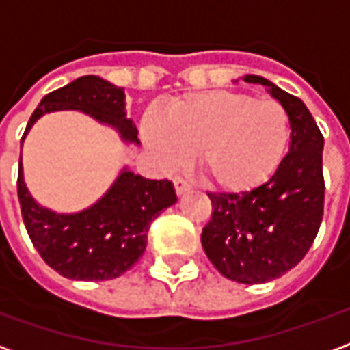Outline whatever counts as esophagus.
<instances>
[{
	"label": "esophagus",
	"mask_w": 350,
	"mask_h": 350,
	"mask_svg": "<svg viewBox=\"0 0 350 350\" xmlns=\"http://www.w3.org/2000/svg\"><path fill=\"white\" fill-rule=\"evenodd\" d=\"M174 189H176V195L178 197H182V195H185L187 191H191V185L185 180H182V178H174Z\"/></svg>",
	"instance_id": "34e87169"
}]
</instances>
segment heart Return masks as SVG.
<instances>
[{
    "label": "heart",
    "mask_w": 350,
    "mask_h": 350,
    "mask_svg": "<svg viewBox=\"0 0 350 350\" xmlns=\"http://www.w3.org/2000/svg\"><path fill=\"white\" fill-rule=\"evenodd\" d=\"M291 123L278 100L242 92H198L168 100L150 118L144 140L165 167H182L195 152L206 183L250 191L270 178L285 157Z\"/></svg>",
    "instance_id": "b5f03b06"
}]
</instances>
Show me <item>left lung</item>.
Instances as JSON below:
<instances>
[{"instance_id": "1", "label": "left lung", "mask_w": 350, "mask_h": 350, "mask_svg": "<svg viewBox=\"0 0 350 350\" xmlns=\"http://www.w3.org/2000/svg\"><path fill=\"white\" fill-rule=\"evenodd\" d=\"M260 84L285 108L291 146L275 174L245 193H208L213 212L202 228L206 257L236 283L258 285L293 270L315 240L324 206V138L298 97L258 75Z\"/></svg>"}]
</instances>
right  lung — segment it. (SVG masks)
<instances>
[{"label": "right lung", "mask_w": 350, "mask_h": 350, "mask_svg": "<svg viewBox=\"0 0 350 350\" xmlns=\"http://www.w3.org/2000/svg\"><path fill=\"white\" fill-rule=\"evenodd\" d=\"M125 105L123 88L95 75L80 77L42 97L27 122L22 144L44 114L79 110L114 129L123 144L140 146ZM18 200L27 234L50 268L67 279L105 281L120 278L137 264L146 251L150 223L176 204L178 197L172 182L148 180L125 165L92 206L71 213L54 212L29 193L20 157Z\"/></svg>", "instance_id": "right-lung-1"}]
</instances>
